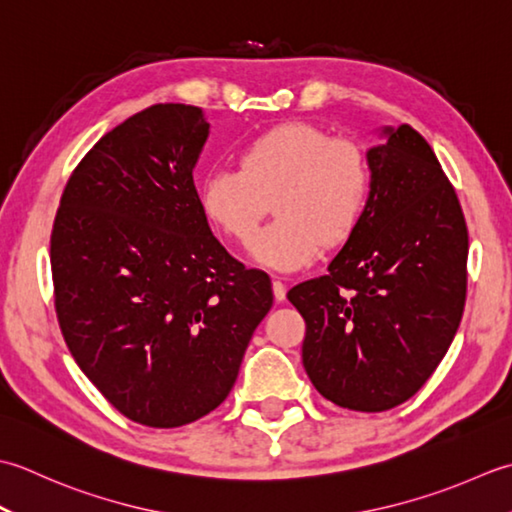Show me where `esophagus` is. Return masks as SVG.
Here are the masks:
<instances>
[{
  "mask_svg": "<svg viewBox=\"0 0 512 512\" xmlns=\"http://www.w3.org/2000/svg\"><path fill=\"white\" fill-rule=\"evenodd\" d=\"M271 289H274V298L280 302V300H285V296H287V287H285V283L283 280H274V283H271Z\"/></svg>",
  "mask_w": 512,
  "mask_h": 512,
  "instance_id": "1",
  "label": "esophagus"
}]
</instances>
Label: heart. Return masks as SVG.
<instances>
[{"label":"heart","mask_w":512,"mask_h":512,"mask_svg":"<svg viewBox=\"0 0 512 512\" xmlns=\"http://www.w3.org/2000/svg\"><path fill=\"white\" fill-rule=\"evenodd\" d=\"M371 190V168L356 141L331 139L311 123L276 125L249 141L241 170L214 168L201 183L203 212L236 243H249L274 201L276 221L249 254L258 265L298 271L322 243L347 241Z\"/></svg>","instance_id":"1"}]
</instances>
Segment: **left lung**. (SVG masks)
Returning a JSON list of instances; mask_svg holds the SVG:
<instances>
[{"label":"left lung","mask_w":512,"mask_h":512,"mask_svg":"<svg viewBox=\"0 0 512 512\" xmlns=\"http://www.w3.org/2000/svg\"><path fill=\"white\" fill-rule=\"evenodd\" d=\"M367 150L371 190L327 276L289 289L305 318L302 364L322 398L378 413L431 378L460 327L468 232L431 145L384 125Z\"/></svg>","instance_id":"8db88e82"}]
</instances>
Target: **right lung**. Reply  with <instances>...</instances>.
Returning <instances> with one entry per match:
<instances>
[{"label": "right lung", "instance_id": "obj_1", "mask_svg": "<svg viewBox=\"0 0 512 512\" xmlns=\"http://www.w3.org/2000/svg\"><path fill=\"white\" fill-rule=\"evenodd\" d=\"M210 123L159 103L108 132L61 196L50 236L64 340L114 409L174 429L221 404L274 302L216 241L194 187Z\"/></svg>", "mask_w": 512, "mask_h": 512}]
</instances>
